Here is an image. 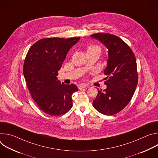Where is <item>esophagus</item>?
I'll return each instance as SVG.
<instances>
[{
  "label": "esophagus",
  "instance_id": "obj_1",
  "mask_svg": "<svg viewBox=\"0 0 158 158\" xmlns=\"http://www.w3.org/2000/svg\"><path fill=\"white\" fill-rule=\"evenodd\" d=\"M78 87H79V89L80 90H83V89H85L86 85H84V84H79Z\"/></svg>",
  "mask_w": 158,
  "mask_h": 158
}]
</instances>
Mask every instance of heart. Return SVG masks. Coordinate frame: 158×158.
<instances>
[{"mask_svg": "<svg viewBox=\"0 0 158 158\" xmlns=\"http://www.w3.org/2000/svg\"><path fill=\"white\" fill-rule=\"evenodd\" d=\"M94 51H98L100 54L101 52V48L99 47L98 45H94V44H91V45H89L87 48V52H94Z\"/></svg>", "mask_w": 158, "mask_h": 158, "instance_id": "1", "label": "heart"}]
</instances>
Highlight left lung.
Here are the masks:
<instances>
[{"label": "left lung", "instance_id": "obj_1", "mask_svg": "<svg viewBox=\"0 0 158 158\" xmlns=\"http://www.w3.org/2000/svg\"><path fill=\"white\" fill-rule=\"evenodd\" d=\"M102 42L108 49L107 65L104 73L107 88L98 90L93 101L94 107L104 115H114L130 102L136 90L138 74L135 55L121 38L107 33L91 35Z\"/></svg>", "mask_w": 158, "mask_h": 158}]
</instances>
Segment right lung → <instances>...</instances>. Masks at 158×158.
<instances>
[{"label": "right lung", "mask_w": 158, "mask_h": 158, "mask_svg": "<svg viewBox=\"0 0 158 158\" xmlns=\"http://www.w3.org/2000/svg\"><path fill=\"white\" fill-rule=\"evenodd\" d=\"M79 39H42L26 56L23 73L28 89L39 108L49 115H63L72 108V95L78 88L74 84H60L57 76L67 52Z\"/></svg>", "instance_id": "1"}]
</instances>
